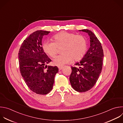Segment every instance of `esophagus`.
<instances>
[{
	"label": "esophagus",
	"mask_w": 123,
	"mask_h": 123,
	"mask_svg": "<svg viewBox=\"0 0 123 123\" xmlns=\"http://www.w3.org/2000/svg\"><path fill=\"white\" fill-rule=\"evenodd\" d=\"M59 70H61L63 68V66H58V67Z\"/></svg>",
	"instance_id": "esophagus-1"
}]
</instances>
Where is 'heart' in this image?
<instances>
[{
	"label": "heart",
	"instance_id": "heart-1",
	"mask_svg": "<svg viewBox=\"0 0 123 123\" xmlns=\"http://www.w3.org/2000/svg\"><path fill=\"white\" fill-rule=\"evenodd\" d=\"M53 41L46 40L43 45L44 51L51 57L57 53L58 48L62 47L63 54L53 60V64L61 66L73 60L80 59L86 53L87 48L86 40L84 37L74 33L61 32L53 37Z\"/></svg>",
	"mask_w": 123,
	"mask_h": 123
}]
</instances>
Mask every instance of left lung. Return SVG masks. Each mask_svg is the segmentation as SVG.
<instances>
[{
    "label": "left lung",
    "mask_w": 123,
    "mask_h": 123,
    "mask_svg": "<svg viewBox=\"0 0 123 123\" xmlns=\"http://www.w3.org/2000/svg\"><path fill=\"white\" fill-rule=\"evenodd\" d=\"M88 34L90 37V48L79 62L71 67L69 80L72 87L79 92L90 90L96 84L101 72L104 57L101 44L96 35L88 29L79 30Z\"/></svg>",
    "instance_id": "obj_1"
}]
</instances>
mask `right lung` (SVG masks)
<instances>
[{
    "mask_svg": "<svg viewBox=\"0 0 123 123\" xmlns=\"http://www.w3.org/2000/svg\"><path fill=\"white\" fill-rule=\"evenodd\" d=\"M49 31L37 30L23 42L19 52L20 72L29 89L39 95H46L53 89L56 66L46 65L51 60L44 52L42 39Z\"/></svg>",
    "mask_w": 123,
    "mask_h": 123,
    "instance_id": "1",
    "label": "right lung"
}]
</instances>
